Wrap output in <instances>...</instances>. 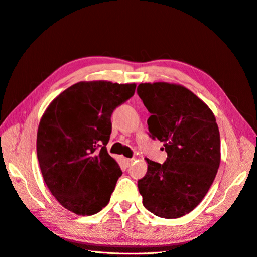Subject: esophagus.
Instances as JSON below:
<instances>
[{
	"label": "esophagus",
	"mask_w": 257,
	"mask_h": 257,
	"mask_svg": "<svg viewBox=\"0 0 257 257\" xmlns=\"http://www.w3.org/2000/svg\"><path fill=\"white\" fill-rule=\"evenodd\" d=\"M134 161H135V159H126V163H127V165H130L131 163H134Z\"/></svg>",
	"instance_id": "1"
}]
</instances>
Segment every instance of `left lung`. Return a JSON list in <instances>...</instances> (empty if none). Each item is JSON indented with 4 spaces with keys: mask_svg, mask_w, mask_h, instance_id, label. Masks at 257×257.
Wrapping results in <instances>:
<instances>
[{
    "mask_svg": "<svg viewBox=\"0 0 257 257\" xmlns=\"http://www.w3.org/2000/svg\"><path fill=\"white\" fill-rule=\"evenodd\" d=\"M139 97L150 112L152 139L164 143L163 164L146 159L148 172L138 181L142 204L165 219L181 218L200 204L220 165V134L213 112L183 85L141 83Z\"/></svg>",
    "mask_w": 257,
    "mask_h": 257,
    "instance_id": "1",
    "label": "left lung"
}]
</instances>
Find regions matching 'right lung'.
Segmentation results:
<instances>
[{
    "mask_svg": "<svg viewBox=\"0 0 257 257\" xmlns=\"http://www.w3.org/2000/svg\"><path fill=\"white\" fill-rule=\"evenodd\" d=\"M136 84L79 82L53 99L40 119L37 158L44 181L65 209L92 216L108 205L122 172L107 152L110 117Z\"/></svg>",
    "mask_w": 257,
    "mask_h": 257,
    "instance_id": "obj_1",
    "label": "right lung"
}]
</instances>
